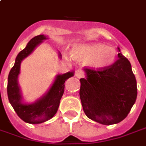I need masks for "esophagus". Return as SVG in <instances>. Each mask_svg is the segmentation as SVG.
Returning a JSON list of instances; mask_svg holds the SVG:
<instances>
[{
	"label": "esophagus",
	"mask_w": 146,
	"mask_h": 146,
	"mask_svg": "<svg viewBox=\"0 0 146 146\" xmlns=\"http://www.w3.org/2000/svg\"><path fill=\"white\" fill-rule=\"evenodd\" d=\"M75 76L78 78H81L83 77V72L81 69H77L75 72Z\"/></svg>",
	"instance_id": "34e87169"
}]
</instances>
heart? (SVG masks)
<instances>
[{
  "label": "heart",
  "instance_id": "1",
  "mask_svg": "<svg viewBox=\"0 0 146 146\" xmlns=\"http://www.w3.org/2000/svg\"><path fill=\"white\" fill-rule=\"evenodd\" d=\"M71 53L76 60L89 62L94 68H105L114 63L116 51L103 43H78L73 45Z\"/></svg>",
  "mask_w": 146,
  "mask_h": 146
}]
</instances>
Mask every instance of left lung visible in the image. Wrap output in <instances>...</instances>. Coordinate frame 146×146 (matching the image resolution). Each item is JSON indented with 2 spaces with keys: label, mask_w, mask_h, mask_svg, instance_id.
<instances>
[{
  "label": "left lung",
  "mask_w": 146,
  "mask_h": 146,
  "mask_svg": "<svg viewBox=\"0 0 146 146\" xmlns=\"http://www.w3.org/2000/svg\"><path fill=\"white\" fill-rule=\"evenodd\" d=\"M109 67L94 70L84 68L80 98L89 119L104 125L119 123L127 117L137 96V81L128 59L120 53Z\"/></svg>",
  "instance_id": "obj_1"
}]
</instances>
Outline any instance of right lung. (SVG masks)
Masks as SVG:
<instances>
[{
	"instance_id": "right-lung-1",
	"label": "right lung",
	"mask_w": 146,
	"mask_h": 146,
	"mask_svg": "<svg viewBox=\"0 0 146 146\" xmlns=\"http://www.w3.org/2000/svg\"><path fill=\"white\" fill-rule=\"evenodd\" d=\"M44 35H39L31 38L27 47L18 53L15 63L8 77L7 94L9 101L18 116L26 123H41L52 119L57 112L60 102L64 91V82L74 75V71L64 74H57L48 92L35 103H27L23 101V94L18 85V75L20 73L21 63L26 57L33 52L43 40L47 39ZM61 57L60 52H58Z\"/></svg>"
}]
</instances>
